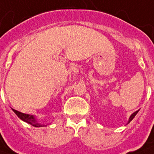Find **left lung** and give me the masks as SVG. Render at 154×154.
Here are the masks:
<instances>
[{
	"mask_svg": "<svg viewBox=\"0 0 154 154\" xmlns=\"http://www.w3.org/2000/svg\"><path fill=\"white\" fill-rule=\"evenodd\" d=\"M139 112V110H137V111H136V112H134V113H132L131 115H130V117H129V121H128V123H127V124H129V122H131L132 120L134 119V117H135V116H136L137 115V112Z\"/></svg>",
	"mask_w": 154,
	"mask_h": 154,
	"instance_id": "1",
	"label": "left lung"
}]
</instances>
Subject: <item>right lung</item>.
I'll return each mask as SVG.
<instances>
[{
  "mask_svg": "<svg viewBox=\"0 0 154 154\" xmlns=\"http://www.w3.org/2000/svg\"><path fill=\"white\" fill-rule=\"evenodd\" d=\"M13 112H15L16 115L17 116L20 120H22L23 122H26L28 124L32 125V126L34 127H44V126H47V125L45 124H42V123H40L38 121H37V117L34 115H30V114H26V113H23V112H20L19 111L16 109H12Z\"/></svg>",
  "mask_w": 154,
  "mask_h": 154,
  "instance_id": "right-lung-1",
  "label": "right lung"
}]
</instances>
